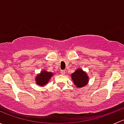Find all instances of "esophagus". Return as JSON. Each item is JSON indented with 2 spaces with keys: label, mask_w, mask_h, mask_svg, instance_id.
I'll return each mask as SVG.
<instances>
[{
  "label": "esophagus",
  "mask_w": 124,
  "mask_h": 124,
  "mask_svg": "<svg viewBox=\"0 0 124 124\" xmlns=\"http://www.w3.org/2000/svg\"><path fill=\"white\" fill-rule=\"evenodd\" d=\"M65 72H66L65 70H61V73L62 74V75H64L65 74Z\"/></svg>",
  "instance_id": "34e87169"
}]
</instances>
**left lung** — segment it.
<instances>
[{
    "instance_id": "obj_1",
    "label": "left lung",
    "mask_w": 124,
    "mask_h": 124,
    "mask_svg": "<svg viewBox=\"0 0 124 124\" xmlns=\"http://www.w3.org/2000/svg\"><path fill=\"white\" fill-rule=\"evenodd\" d=\"M74 85L77 88H81L87 85L89 82V77L85 71L82 68H78L71 75Z\"/></svg>"
}]
</instances>
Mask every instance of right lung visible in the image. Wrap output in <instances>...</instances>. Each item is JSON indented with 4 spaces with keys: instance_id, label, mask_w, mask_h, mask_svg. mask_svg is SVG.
<instances>
[{
    "instance_id": "right-lung-1",
    "label": "right lung",
    "mask_w": 124,
    "mask_h": 124,
    "mask_svg": "<svg viewBox=\"0 0 124 124\" xmlns=\"http://www.w3.org/2000/svg\"><path fill=\"white\" fill-rule=\"evenodd\" d=\"M53 73L48 72L46 70H42L39 74L37 75L35 77V82L37 85L40 86H44L48 83L50 79L53 76Z\"/></svg>"
}]
</instances>
